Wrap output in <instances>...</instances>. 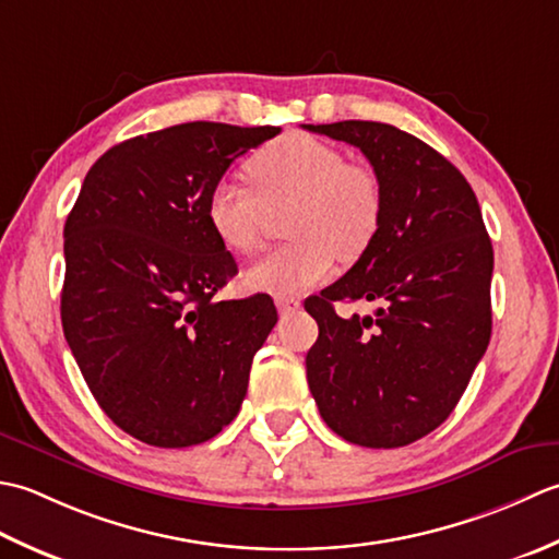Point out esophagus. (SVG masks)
I'll return each mask as SVG.
<instances>
[{
    "mask_svg": "<svg viewBox=\"0 0 559 559\" xmlns=\"http://www.w3.org/2000/svg\"><path fill=\"white\" fill-rule=\"evenodd\" d=\"M301 309V301L299 299H287V296H280L277 299V311L282 316H292Z\"/></svg>",
    "mask_w": 559,
    "mask_h": 559,
    "instance_id": "1",
    "label": "esophagus"
}]
</instances>
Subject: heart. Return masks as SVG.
Here are the masks:
<instances>
[{
    "instance_id": "heart-1",
    "label": "heart",
    "mask_w": 559,
    "mask_h": 559,
    "mask_svg": "<svg viewBox=\"0 0 559 559\" xmlns=\"http://www.w3.org/2000/svg\"><path fill=\"white\" fill-rule=\"evenodd\" d=\"M246 176L253 188L231 178L212 186L204 214L214 236L234 253H253L267 210L292 202L284 234L294 238L246 270L250 289L294 294L313 287L333 272L335 255L359 258L379 229V178L311 134H287L263 146L248 158Z\"/></svg>"
}]
</instances>
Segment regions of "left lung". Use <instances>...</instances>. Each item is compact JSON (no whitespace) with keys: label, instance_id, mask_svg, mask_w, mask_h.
Masks as SVG:
<instances>
[{"label":"left lung","instance_id":"1","mask_svg":"<svg viewBox=\"0 0 559 559\" xmlns=\"http://www.w3.org/2000/svg\"><path fill=\"white\" fill-rule=\"evenodd\" d=\"M369 158L381 222L345 277L306 299L318 340L306 379L325 425L367 449H397L447 419L492 333V241L468 180L417 136L385 122L304 124ZM376 300L343 319L337 300Z\"/></svg>","mask_w":559,"mask_h":559}]
</instances>
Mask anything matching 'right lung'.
Listing matches in <instances>:
<instances>
[{
  "mask_svg": "<svg viewBox=\"0 0 559 559\" xmlns=\"http://www.w3.org/2000/svg\"><path fill=\"white\" fill-rule=\"evenodd\" d=\"M275 134L198 120L132 136L91 166L67 216V345L100 409L150 447L219 435L277 323L267 294L214 299L236 260L204 214L226 168Z\"/></svg>",
  "mask_w": 559,
  "mask_h": 559,
  "instance_id": "right-lung-1",
  "label": "right lung"
}]
</instances>
